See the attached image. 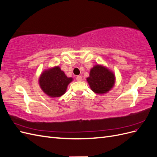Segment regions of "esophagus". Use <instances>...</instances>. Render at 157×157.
<instances>
[{"label":"esophagus","instance_id":"34e87169","mask_svg":"<svg viewBox=\"0 0 157 157\" xmlns=\"http://www.w3.org/2000/svg\"><path fill=\"white\" fill-rule=\"evenodd\" d=\"M76 79H77V81H81V80H82V77H81V76H80V75H78L77 77H76Z\"/></svg>","mask_w":157,"mask_h":157}]
</instances>
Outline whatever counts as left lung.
<instances>
[{
	"label": "left lung",
	"instance_id": "8db88e82",
	"mask_svg": "<svg viewBox=\"0 0 157 157\" xmlns=\"http://www.w3.org/2000/svg\"><path fill=\"white\" fill-rule=\"evenodd\" d=\"M87 81L92 91L102 94L108 92L113 86L115 75L107 68L101 65H95L90 70Z\"/></svg>",
	"mask_w": 157,
	"mask_h": 157
}]
</instances>
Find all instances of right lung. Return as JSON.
Returning a JSON list of instances; mask_svg holds the SVG:
<instances>
[{"mask_svg":"<svg viewBox=\"0 0 157 157\" xmlns=\"http://www.w3.org/2000/svg\"><path fill=\"white\" fill-rule=\"evenodd\" d=\"M72 78L66 76L59 67L45 71L39 78V84L43 92L50 97H59L65 94Z\"/></svg>","mask_w":157,"mask_h":157,"instance_id":"1","label":"right lung"}]
</instances>
